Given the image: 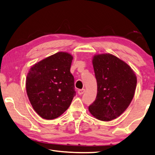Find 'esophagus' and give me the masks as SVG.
Instances as JSON below:
<instances>
[{"instance_id":"esophagus-1","label":"esophagus","mask_w":155,"mask_h":155,"mask_svg":"<svg viewBox=\"0 0 155 155\" xmlns=\"http://www.w3.org/2000/svg\"><path fill=\"white\" fill-rule=\"evenodd\" d=\"M84 93H85V89H84V88H83V89H80V90L78 91V94H80V95L84 94Z\"/></svg>"}]
</instances>
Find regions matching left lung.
<instances>
[{
    "label": "left lung",
    "mask_w": 155,
    "mask_h": 155,
    "mask_svg": "<svg viewBox=\"0 0 155 155\" xmlns=\"http://www.w3.org/2000/svg\"><path fill=\"white\" fill-rule=\"evenodd\" d=\"M93 65L97 94L88 110L100 120L115 119L133 100L137 83L136 74L126 62L108 53L94 55Z\"/></svg>",
    "instance_id": "obj_1"
}]
</instances>
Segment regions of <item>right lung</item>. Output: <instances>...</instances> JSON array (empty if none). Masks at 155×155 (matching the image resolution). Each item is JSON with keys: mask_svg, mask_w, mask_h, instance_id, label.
I'll return each instance as SVG.
<instances>
[{"mask_svg": "<svg viewBox=\"0 0 155 155\" xmlns=\"http://www.w3.org/2000/svg\"><path fill=\"white\" fill-rule=\"evenodd\" d=\"M73 57L58 52L31 68L26 79L28 99L41 117L52 120L60 117L75 96L74 79L70 69Z\"/></svg>", "mask_w": 155, "mask_h": 155, "instance_id": "1", "label": "right lung"}]
</instances>
